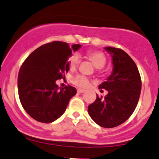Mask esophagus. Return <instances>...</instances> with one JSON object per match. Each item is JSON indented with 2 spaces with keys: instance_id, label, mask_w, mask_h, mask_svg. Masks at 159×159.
<instances>
[{
  "instance_id": "1",
  "label": "esophagus",
  "mask_w": 159,
  "mask_h": 159,
  "mask_svg": "<svg viewBox=\"0 0 159 159\" xmlns=\"http://www.w3.org/2000/svg\"><path fill=\"white\" fill-rule=\"evenodd\" d=\"M84 91H85V90H84V89H81V88H78V92L80 93H84Z\"/></svg>"
}]
</instances>
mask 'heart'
Listing matches in <instances>:
<instances>
[{
	"label": "heart",
	"instance_id": "b5f03b06",
	"mask_svg": "<svg viewBox=\"0 0 159 159\" xmlns=\"http://www.w3.org/2000/svg\"><path fill=\"white\" fill-rule=\"evenodd\" d=\"M86 57L93 63V65L96 68H100L101 71V68L105 66L107 62V57L105 54L100 51H90L86 54ZM68 62L69 68L71 70L75 69L80 63V56L77 53L71 55L68 58ZM71 82L80 87V88H87L90 84V81L86 76L82 75H77L71 78Z\"/></svg>",
	"mask_w": 159,
	"mask_h": 159
}]
</instances>
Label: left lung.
<instances>
[{
    "label": "left lung",
    "instance_id": "left-lung-1",
    "mask_svg": "<svg viewBox=\"0 0 159 159\" xmlns=\"http://www.w3.org/2000/svg\"><path fill=\"white\" fill-rule=\"evenodd\" d=\"M105 49L111 54L113 69L99 89L108 91L88 106V113L97 124L113 128L124 123L136 109L140 92L141 77L136 63L123 50L113 47Z\"/></svg>",
    "mask_w": 159,
    "mask_h": 159
}]
</instances>
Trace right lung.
I'll use <instances>...</instances> for the list:
<instances>
[{"instance_id":"obj_1","label":"right lung","mask_w":159,"mask_h":159,"mask_svg":"<svg viewBox=\"0 0 159 159\" xmlns=\"http://www.w3.org/2000/svg\"><path fill=\"white\" fill-rule=\"evenodd\" d=\"M81 45L69 47L64 42L53 41L36 49L26 58L18 74V93L26 113L41 123H49L66 111L77 91L70 85L58 88L56 81L69 70L68 58Z\"/></svg>"}]
</instances>
